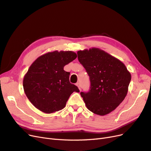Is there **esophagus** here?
<instances>
[{
  "mask_svg": "<svg viewBox=\"0 0 151 151\" xmlns=\"http://www.w3.org/2000/svg\"><path fill=\"white\" fill-rule=\"evenodd\" d=\"M76 86L78 87V88L79 89H81V84L79 83H76Z\"/></svg>",
  "mask_w": 151,
  "mask_h": 151,
  "instance_id": "esophagus-1",
  "label": "esophagus"
}]
</instances>
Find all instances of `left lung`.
Listing matches in <instances>:
<instances>
[{
  "mask_svg": "<svg viewBox=\"0 0 151 151\" xmlns=\"http://www.w3.org/2000/svg\"><path fill=\"white\" fill-rule=\"evenodd\" d=\"M77 55L90 77V91L81 93L87 108L100 116L109 114L126 97L130 72L119 59L100 48L79 50Z\"/></svg>",
  "mask_w": 151,
  "mask_h": 151,
  "instance_id": "1",
  "label": "left lung"
}]
</instances>
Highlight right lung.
I'll list each match as a JSON object with an SVG mask.
<instances>
[{"mask_svg": "<svg viewBox=\"0 0 151 151\" xmlns=\"http://www.w3.org/2000/svg\"><path fill=\"white\" fill-rule=\"evenodd\" d=\"M77 58L72 51L49 52L38 57L24 76L23 88L29 101L41 111L53 113L65 106L71 94L79 89L69 81L63 67Z\"/></svg>", "mask_w": 151, "mask_h": 151, "instance_id": "obj_1", "label": "right lung"}]
</instances>
